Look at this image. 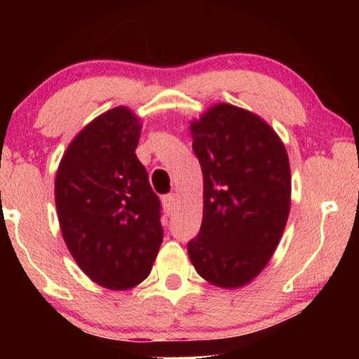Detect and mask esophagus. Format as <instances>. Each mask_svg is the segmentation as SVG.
<instances>
[{"instance_id": "1", "label": "esophagus", "mask_w": 359, "mask_h": 359, "mask_svg": "<svg viewBox=\"0 0 359 359\" xmlns=\"http://www.w3.org/2000/svg\"><path fill=\"white\" fill-rule=\"evenodd\" d=\"M176 201H178V198H176V194H166V196H163L161 203H163V209H165L166 214H170L171 210L175 209Z\"/></svg>"}]
</instances>
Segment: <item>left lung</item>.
<instances>
[{
    "mask_svg": "<svg viewBox=\"0 0 359 359\" xmlns=\"http://www.w3.org/2000/svg\"><path fill=\"white\" fill-rule=\"evenodd\" d=\"M204 181L203 224L188 243L196 271L219 287L253 281L271 259L291 208L286 147L271 126L227 102L189 124Z\"/></svg>",
    "mask_w": 359,
    "mask_h": 359,
    "instance_id": "left-lung-1",
    "label": "left lung"
}]
</instances>
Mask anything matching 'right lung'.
I'll use <instances>...</instances> for the list:
<instances>
[{"label": "right lung", "instance_id": "obj_1", "mask_svg": "<svg viewBox=\"0 0 359 359\" xmlns=\"http://www.w3.org/2000/svg\"><path fill=\"white\" fill-rule=\"evenodd\" d=\"M142 122L117 106L83 127L55 176L58 224L91 281L112 291L149 276L163 242L160 201L135 155Z\"/></svg>", "mask_w": 359, "mask_h": 359}]
</instances>
